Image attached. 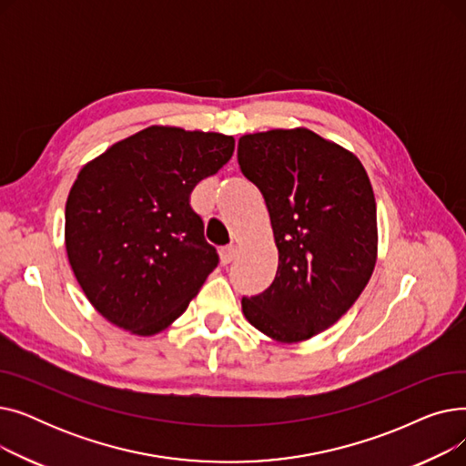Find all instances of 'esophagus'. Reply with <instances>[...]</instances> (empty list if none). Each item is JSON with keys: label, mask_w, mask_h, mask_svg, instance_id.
Masks as SVG:
<instances>
[{"label": "esophagus", "mask_w": 466, "mask_h": 466, "mask_svg": "<svg viewBox=\"0 0 466 466\" xmlns=\"http://www.w3.org/2000/svg\"><path fill=\"white\" fill-rule=\"evenodd\" d=\"M236 255H238V249L234 246H228L225 249H220V262L227 266V264H230L236 258Z\"/></svg>", "instance_id": "esophagus-1"}]
</instances>
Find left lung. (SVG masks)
Returning a JSON list of instances; mask_svg holds the SVG:
<instances>
[{
    "instance_id": "1",
    "label": "left lung",
    "mask_w": 466,
    "mask_h": 466,
    "mask_svg": "<svg viewBox=\"0 0 466 466\" xmlns=\"http://www.w3.org/2000/svg\"><path fill=\"white\" fill-rule=\"evenodd\" d=\"M238 162L264 196L279 251L272 285L243 297V313L274 339H308L355 304L374 272L370 179L355 155L306 128L243 136Z\"/></svg>"
}]
</instances>
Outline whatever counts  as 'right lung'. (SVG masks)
I'll return each mask as SVG.
<instances>
[{
    "instance_id": "add662e5",
    "label": "right lung",
    "mask_w": 466,
    "mask_h": 466,
    "mask_svg": "<svg viewBox=\"0 0 466 466\" xmlns=\"http://www.w3.org/2000/svg\"><path fill=\"white\" fill-rule=\"evenodd\" d=\"M234 137L149 127L88 162L66 204V251L90 304L139 336L164 330L218 264L190 192Z\"/></svg>"
}]
</instances>
